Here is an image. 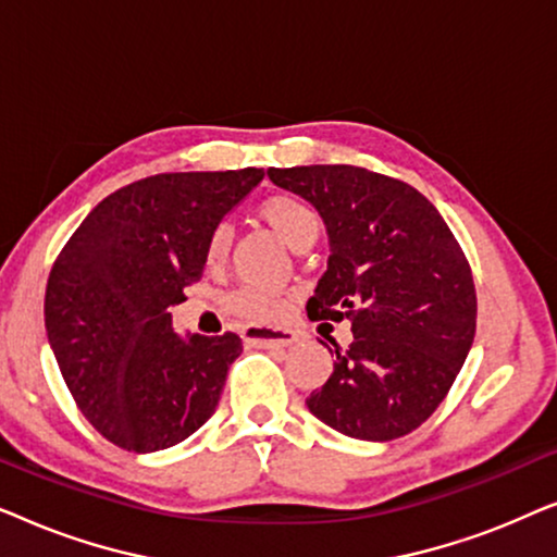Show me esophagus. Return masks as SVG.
I'll return each mask as SVG.
<instances>
[{"label":"esophagus","instance_id":"obj_1","mask_svg":"<svg viewBox=\"0 0 557 557\" xmlns=\"http://www.w3.org/2000/svg\"><path fill=\"white\" fill-rule=\"evenodd\" d=\"M243 339L256 347L278 349L294 345L296 334L292 330H271V326H246V330H243Z\"/></svg>","mask_w":557,"mask_h":557}]
</instances>
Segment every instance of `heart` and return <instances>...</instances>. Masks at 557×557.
<instances>
[{
	"label": "heart",
	"mask_w": 557,
	"mask_h": 557,
	"mask_svg": "<svg viewBox=\"0 0 557 557\" xmlns=\"http://www.w3.org/2000/svg\"><path fill=\"white\" fill-rule=\"evenodd\" d=\"M256 212L273 233L281 235V238L296 250L309 248L311 243L317 240L319 227H322L319 225V215L314 212V208L288 193H276V195L263 197V200L258 202ZM231 246H233V231L227 225H218L208 238V263L210 265L223 263L227 253H231ZM225 307L231 314L243 319V322L269 324L273 319H278L281 309H284V301H281L278 294L269 292V288L243 286L235 294L227 296Z\"/></svg>",
	"instance_id": "b5f03b06"
}]
</instances>
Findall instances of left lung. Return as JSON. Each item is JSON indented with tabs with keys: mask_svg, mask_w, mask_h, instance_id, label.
<instances>
[{
	"mask_svg": "<svg viewBox=\"0 0 557 557\" xmlns=\"http://www.w3.org/2000/svg\"><path fill=\"white\" fill-rule=\"evenodd\" d=\"M273 185L309 200L330 233V265L311 322H352V345L307 398L345 436L393 441L429 421L476 332L471 265L438 210L406 182L349 164L276 170Z\"/></svg>",
	"mask_w": 557,
	"mask_h": 557,
	"instance_id": "8db88e82",
	"label": "left lung"
}]
</instances>
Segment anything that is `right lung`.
Returning a JSON list of instances; mask_svg holds the SVG:
<instances>
[{"label":"right lung","instance_id":"1","mask_svg":"<svg viewBox=\"0 0 557 557\" xmlns=\"http://www.w3.org/2000/svg\"><path fill=\"white\" fill-rule=\"evenodd\" d=\"M263 170L166 172L103 197L52 263L45 330L75 406L126 451L170 448L215 413L238 334L172 330L208 238Z\"/></svg>","mask_w":557,"mask_h":557}]
</instances>
